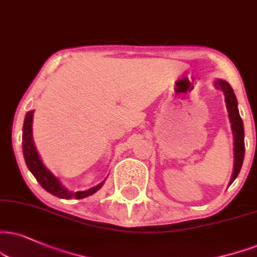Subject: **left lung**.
I'll return each instance as SVG.
<instances>
[{"mask_svg": "<svg viewBox=\"0 0 257 257\" xmlns=\"http://www.w3.org/2000/svg\"><path fill=\"white\" fill-rule=\"evenodd\" d=\"M214 85H216L217 89L223 90L224 95H225L231 127H232L233 137H235V168H233L232 177H231L230 181V183H232L235 181L236 177L238 176L243 164V160H244V127H243V121L239 116L238 108H237L236 95L233 93L231 85L227 82L221 80L216 81Z\"/></svg>", "mask_w": 257, "mask_h": 257, "instance_id": "obj_1", "label": "left lung"}]
</instances>
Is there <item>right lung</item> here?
Instances as JSON below:
<instances>
[{"instance_id": "1", "label": "right lung", "mask_w": 257, "mask_h": 257, "mask_svg": "<svg viewBox=\"0 0 257 257\" xmlns=\"http://www.w3.org/2000/svg\"><path fill=\"white\" fill-rule=\"evenodd\" d=\"M33 113L34 110H30V112H27L26 118H25L24 128H22V151H24V157L25 161H26L28 169L31 170V173L33 174L34 177H36L37 181L40 183V186L43 187L44 189H46L49 193H51V194L62 199H82L88 195L94 194L96 191H99L101 187H102L103 182H101L100 185L89 189V191L76 193L69 192L68 189H65L64 187L61 185L58 179H56V177L44 167L43 162L40 161L39 155L37 153L36 147H34L33 144V139H32V119H33Z\"/></svg>"}]
</instances>
